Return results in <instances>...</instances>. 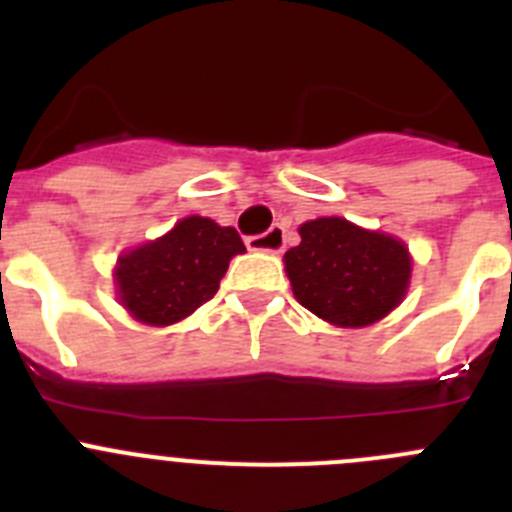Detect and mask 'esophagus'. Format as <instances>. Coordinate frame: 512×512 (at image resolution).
I'll return each instance as SVG.
<instances>
[{
  "instance_id": "34e87169",
  "label": "esophagus",
  "mask_w": 512,
  "mask_h": 512,
  "mask_svg": "<svg viewBox=\"0 0 512 512\" xmlns=\"http://www.w3.org/2000/svg\"><path fill=\"white\" fill-rule=\"evenodd\" d=\"M284 243H287V233H284L282 225H274V228H269L266 233L251 235V238H246V246L251 248V251L279 253L284 248Z\"/></svg>"
}]
</instances>
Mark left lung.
Returning <instances> with one entry per match:
<instances>
[{"label":"left lung","instance_id":"obj_1","mask_svg":"<svg viewBox=\"0 0 512 512\" xmlns=\"http://www.w3.org/2000/svg\"><path fill=\"white\" fill-rule=\"evenodd\" d=\"M300 246L284 253L297 302L341 328L382 320L402 302L413 261L397 238L343 217L300 225Z\"/></svg>","mask_w":512,"mask_h":512}]
</instances>
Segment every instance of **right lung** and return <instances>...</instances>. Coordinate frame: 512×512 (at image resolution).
<instances>
[{"instance_id": "add662e5", "label": "right lung", "mask_w": 512, "mask_h": 512, "mask_svg": "<svg viewBox=\"0 0 512 512\" xmlns=\"http://www.w3.org/2000/svg\"><path fill=\"white\" fill-rule=\"evenodd\" d=\"M243 251L235 228L189 215L156 241L122 253L115 266L117 297L140 323H179L215 297L230 259Z\"/></svg>"}]
</instances>
